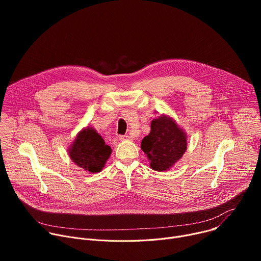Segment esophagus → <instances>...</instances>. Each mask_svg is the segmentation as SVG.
Instances as JSON below:
<instances>
[{"instance_id": "esophagus-1", "label": "esophagus", "mask_w": 261, "mask_h": 261, "mask_svg": "<svg viewBox=\"0 0 261 261\" xmlns=\"http://www.w3.org/2000/svg\"><path fill=\"white\" fill-rule=\"evenodd\" d=\"M120 140H122V141L130 140V137L128 135H122V136H120Z\"/></svg>"}]
</instances>
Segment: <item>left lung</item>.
I'll return each instance as SVG.
<instances>
[{
  "mask_svg": "<svg viewBox=\"0 0 261 261\" xmlns=\"http://www.w3.org/2000/svg\"><path fill=\"white\" fill-rule=\"evenodd\" d=\"M187 134L169 116L161 115L151 123V132L141 140L150 166L156 171L169 170L187 150Z\"/></svg>",
  "mask_w": 261,
  "mask_h": 261,
  "instance_id": "1",
  "label": "left lung"
}]
</instances>
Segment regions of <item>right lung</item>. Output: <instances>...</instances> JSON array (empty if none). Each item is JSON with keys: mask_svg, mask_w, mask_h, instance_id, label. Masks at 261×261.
Listing matches in <instances>:
<instances>
[{"mask_svg": "<svg viewBox=\"0 0 261 261\" xmlns=\"http://www.w3.org/2000/svg\"><path fill=\"white\" fill-rule=\"evenodd\" d=\"M70 159L77 166L92 173L100 172L110 157L111 147L92 127L84 128L68 148Z\"/></svg>", "mask_w": 261, "mask_h": 261, "instance_id": "right-lung-1", "label": "right lung"}]
</instances>
